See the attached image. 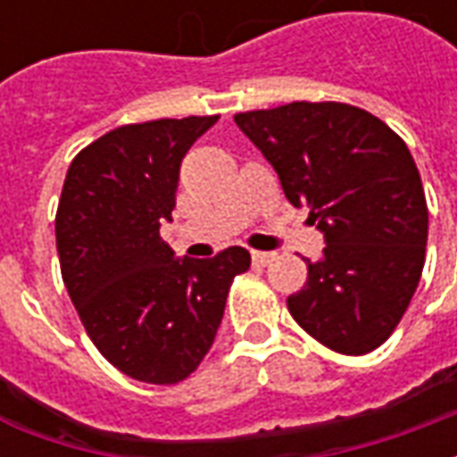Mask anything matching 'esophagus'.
<instances>
[{"label":"esophagus","instance_id":"esophagus-1","mask_svg":"<svg viewBox=\"0 0 457 457\" xmlns=\"http://www.w3.org/2000/svg\"><path fill=\"white\" fill-rule=\"evenodd\" d=\"M274 259H277L274 252H252V262L259 264V267H267V264H271Z\"/></svg>","mask_w":457,"mask_h":457}]
</instances>
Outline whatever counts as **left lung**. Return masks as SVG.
Listing matches in <instances>:
<instances>
[{
    "instance_id": "8db88e82",
    "label": "left lung",
    "mask_w": 457,
    "mask_h": 457,
    "mask_svg": "<svg viewBox=\"0 0 457 457\" xmlns=\"http://www.w3.org/2000/svg\"><path fill=\"white\" fill-rule=\"evenodd\" d=\"M235 121L326 239L287 301L294 320L336 353L377 350L411 303L426 259L428 208L411 151L382 120L343 103H291Z\"/></svg>"
}]
</instances>
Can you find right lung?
I'll return each instance as SVG.
<instances>
[{"mask_svg":"<svg viewBox=\"0 0 457 457\" xmlns=\"http://www.w3.org/2000/svg\"><path fill=\"white\" fill-rule=\"evenodd\" d=\"M218 117L127 124L71 163L55 247L71 301L97 350L131 379L176 384L208 354L245 247L176 257L159 229L176 208L180 161Z\"/></svg>","mask_w":457,"mask_h":457,"instance_id":"add662e5","label":"right lung"}]
</instances>
